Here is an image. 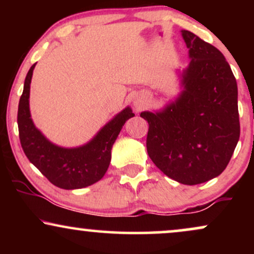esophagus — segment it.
Segmentation results:
<instances>
[{
    "instance_id": "34e87169",
    "label": "esophagus",
    "mask_w": 254,
    "mask_h": 254,
    "mask_svg": "<svg viewBox=\"0 0 254 254\" xmlns=\"http://www.w3.org/2000/svg\"><path fill=\"white\" fill-rule=\"evenodd\" d=\"M133 105H135V107L137 110H141L142 107H143V104H142L141 101H133Z\"/></svg>"
}]
</instances>
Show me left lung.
I'll list each match as a JSON object with an SVG mask.
<instances>
[{
    "instance_id": "left-lung-1",
    "label": "left lung",
    "mask_w": 254,
    "mask_h": 254,
    "mask_svg": "<svg viewBox=\"0 0 254 254\" xmlns=\"http://www.w3.org/2000/svg\"><path fill=\"white\" fill-rule=\"evenodd\" d=\"M191 61L182 74L184 89L164 110L144 111L147 151L171 179L197 185L220 176L240 137L238 86L220 50L182 31Z\"/></svg>"
}]
</instances>
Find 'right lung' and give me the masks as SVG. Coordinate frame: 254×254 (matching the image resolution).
I'll return each mask as SVG.
<instances>
[{"label":"right lung","instance_id":"right-lung-1","mask_svg":"<svg viewBox=\"0 0 254 254\" xmlns=\"http://www.w3.org/2000/svg\"><path fill=\"white\" fill-rule=\"evenodd\" d=\"M36 64L25 78L19 101L17 127L24 153L50 183L64 190L82 189L99 182L111 162V149L125 122L133 117L129 106L101 127L88 143L76 148L58 147L37 129L30 112V84Z\"/></svg>","mask_w":254,"mask_h":254}]
</instances>
